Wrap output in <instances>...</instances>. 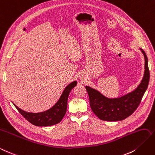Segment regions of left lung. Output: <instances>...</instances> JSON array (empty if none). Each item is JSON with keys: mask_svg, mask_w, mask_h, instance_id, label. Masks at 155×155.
I'll return each mask as SVG.
<instances>
[{"mask_svg": "<svg viewBox=\"0 0 155 155\" xmlns=\"http://www.w3.org/2000/svg\"><path fill=\"white\" fill-rule=\"evenodd\" d=\"M140 49L145 58V70L143 79L136 89L123 97L110 98L97 89L85 86L91 110L100 119L106 121L122 120L131 115L138 107L148 87L150 78L147 55L141 48Z\"/></svg>", "mask_w": 155, "mask_h": 155, "instance_id": "obj_1", "label": "left lung"}]
</instances>
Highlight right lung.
<instances>
[{"label": "right lung", "mask_w": 155, "mask_h": 155, "mask_svg": "<svg viewBox=\"0 0 155 155\" xmlns=\"http://www.w3.org/2000/svg\"><path fill=\"white\" fill-rule=\"evenodd\" d=\"M77 85L74 81L65 87L57 102L49 110L40 113L27 112L17 106L13 103L17 110L29 123L37 127H48L59 123L63 119L67 109L68 98L70 91Z\"/></svg>", "instance_id": "right-lung-1"}]
</instances>
